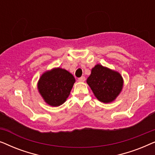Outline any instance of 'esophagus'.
Wrapping results in <instances>:
<instances>
[{"label": "esophagus", "instance_id": "1", "mask_svg": "<svg viewBox=\"0 0 155 155\" xmlns=\"http://www.w3.org/2000/svg\"><path fill=\"white\" fill-rule=\"evenodd\" d=\"M84 80H85V78L84 76H82V77L78 78V81L79 82H84Z\"/></svg>", "mask_w": 155, "mask_h": 155}]
</instances>
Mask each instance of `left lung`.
Listing matches in <instances>:
<instances>
[{"mask_svg":"<svg viewBox=\"0 0 155 155\" xmlns=\"http://www.w3.org/2000/svg\"><path fill=\"white\" fill-rule=\"evenodd\" d=\"M87 83L99 101L110 103L121 92L124 80L117 71L97 64L92 69Z\"/></svg>","mask_w":155,"mask_h":155,"instance_id":"obj_1","label":"left lung"}]
</instances>
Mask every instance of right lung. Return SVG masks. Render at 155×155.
<instances>
[{
    "mask_svg": "<svg viewBox=\"0 0 155 155\" xmlns=\"http://www.w3.org/2000/svg\"><path fill=\"white\" fill-rule=\"evenodd\" d=\"M75 82V78L71 73L56 68L42 74L37 87L46 103L51 107H58L66 101Z\"/></svg>",
    "mask_w": 155,
    "mask_h": 155,
    "instance_id": "add662e5",
    "label": "right lung"
}]
</instances>
